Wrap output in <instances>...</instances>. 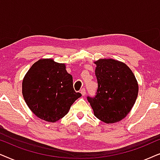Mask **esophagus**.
Segmentation results:
<instances>
[{
	"mask_svg": "<svg viewBox=\"0 0 160 160\" xmlns=\"http://www.w3.org/2000/svg\"><path fill=\"white\" fill-rule=\"evenodd\" d=\"M86 88H82L81 90H80V93H81V94L82 95V96H84L85 94H86Z\"/></svg>",
	"mask_w": 160,
	"mask_h": 160,
	"instance_id": "34e87169",
	"label": "esophagus"
}]
</instances>
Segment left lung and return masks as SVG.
Segmentation results:
<instances>
[{"instance_id": "left-lung-1", "label": "left lung", "mask_w": 160, "mask_h": 160, "mask_svg": "<svg viewBox=\"0 0 160 160\" xmlns=\"http://www.w3.org/2000/svg\"><path fill=\"white\" fill-rule=\"evenodd\" d=\"M98 88L94 97L87 99L95 116L109 123L121 121L127 116L135 104L138 85L131 69L113 59L96 61Z\"/></svg>"}]
</instances>
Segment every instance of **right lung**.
Masks as SVG:
<instances>
[{"label":"right lung","instance_id":"obj_1","mask_svg":"<svg viewBox=\"0 0 160 160\" xmlns=\"http://www.w3.org/2000/svg\"><path fill=\"white\" fill-rule=\"evenodd\" d=\"M22 95L31 111L49 122L62 118L81 97L74 90L72 76L67 73L65 64L52 59L33 63L23 79Z\"/></svg>","mask_w":160,"mask_h":160}]
</instances>
